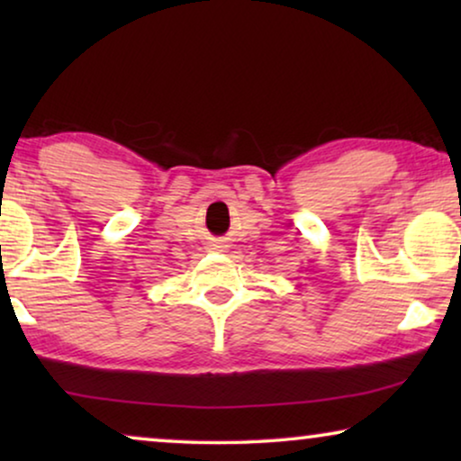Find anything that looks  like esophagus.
<instances>
[{
	"label": "esophagus",
	"instance_id": "obj_1",
	"mask_svg": "<svg viewBox=\"0 0 461 461\" xmlns=\"http://www.w3.org/2000/svg\"><path fill=\"white\" fill-rule=\"evenodd\" d=\"M216 248H224V245H213V249H216Z\"/></svg>",
	"mask_w": 461,
	"mask_h": 461
}]
</instances>
